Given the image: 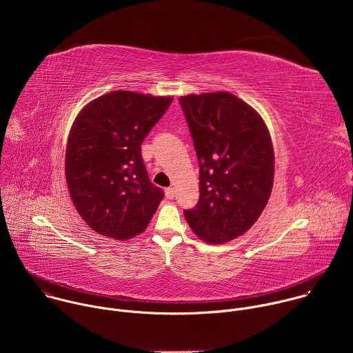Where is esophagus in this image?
<instances>
[{
	"instance_id": "obj_1",
	"label": "esophagus",
	"mask_w": 353,
	"mask_h": 353,
	"mask_svg": "<svg viewBox=\"0 0 353 353\" xmlns=\"http://www.w3.org/2000/svg\"><path fill=\"white\" fill-rule=\"evenodd\" d=\"M165 192H166V198H169V199H173V198L176 196V191H174V188H173V187L166 188V190H165Z\"/></svg>"
}]
</instances>
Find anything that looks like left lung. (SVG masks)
<instances>
[{
  "instance_id": "left-lung-1",
  "label": "left lung",
  "mask_w": 353,
  "mask_h": 353,
  "mask_svg": "<svg viewBox=\"0 0 353 353\" xmlns=\"http://www.w3.org/2000/svg\"><path fill=\"white\" fill-rule=\"evenodd\" d=\"M199 165V199L184 216L211 244L245 233L274 183V148L261 116L229 92L180 97Z\"/></svg>"
}]
</instances>
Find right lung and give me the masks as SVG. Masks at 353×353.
Wrapping results in <instances>:
<instances>
[{"instance_id": "1", "label": "right lung", "mask_w": 353, "mask_h": 353, "mask_svg": "<svg viewBox=\"0 0 353 353\" xmlns=\"http://www.w3.org/2000/svg\"><path fill=\"white\" fill-rule=\"evenodd\" d=\"M172 100L114 90L77 116L65 150L67 184L78 214L99 234L128 240L157 212L165 192L149 181L141 143Z\"/></svg>"}]
</instances>
